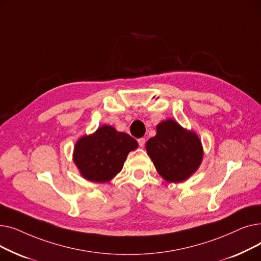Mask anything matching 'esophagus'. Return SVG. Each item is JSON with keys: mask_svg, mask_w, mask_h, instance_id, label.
I'll use <instances>...</instances> for the list:
<instances>
[{"mask_svg": "<svg viewBox=\"0 0 261 261\" xmlns=\"http://www.w3.org/2000/svg\"><path fill=\"white\" fill-rule=\"evenodd\" d=\"M138 142H139V144H140V147H144V146H145V143H146V140H145L144 138H142V139H139Z\"/></svg>", "mask_w": 261, "mask_h": 261, "instance_id": "esophagus-1", "label": "esophagus"}]
</instances>
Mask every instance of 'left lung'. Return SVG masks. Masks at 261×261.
<instances>
[{
    "instance_id": "left-lung-1",
    "label": "left lung",
    "mask_w": 261,
    "mask_h": 261,
    "mask_svg": "<svg viewBox=\"0 0 261 261\" xmlns=\"http://www.w3.org/2000/svg\"><path fill=\"white\" fill-rule=\"evenodd\" d=\"M146 150L159 174L169 183L189 179L199 169L204 154L198 134L172 118L159 123L155 136L146 143Z\"/></svg>"
}]
</instances>
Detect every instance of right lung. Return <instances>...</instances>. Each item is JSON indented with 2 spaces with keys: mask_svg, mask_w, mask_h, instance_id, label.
Returning <instances> with one entry per match:
<instances>
[{
  "mask_svg": "<svg viewBox=\"0 0 261 261\" xmlns=\"http://www.w3.org/2000/svg\"><path fill=\"white\" fill-rule=\"evenodd\" d=\"M139 143L125 132L102 125L94 133L82 135L74 146L73 161L84 179L110 182L123 167L128 154Z\"/></svg>",
  "mask_w": 261,
  "mask_h": 261,
  "instance_id": "obj_1",
  "label": "right lung"
}]
</instances>
